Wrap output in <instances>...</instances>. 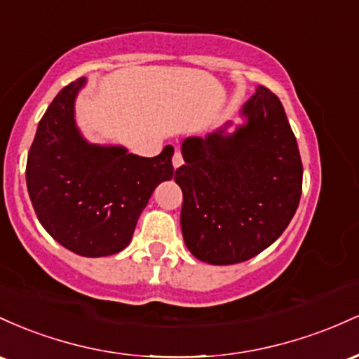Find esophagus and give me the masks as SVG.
Returning <instances> with one entry per match:
<instances>
[{
  "label": "esophagus",
  "instance_id": "esophagus-1",
  "mask_svg": "<svg viewBox=\"0 0 359 359\" xmlns=\"http://www.w3.org/2000/svg\"><path fill=\"white\" fill-rule=\"evenodd\" d=\"M181 164H183V154H181L178 149H176V152H175V154H172V166L180 168Z\"/></svg>",
  "mask_w": 359,
  "mask_h": 359
}]
</instances>
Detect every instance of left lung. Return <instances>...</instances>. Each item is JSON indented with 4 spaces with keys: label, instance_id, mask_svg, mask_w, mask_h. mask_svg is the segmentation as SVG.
I'll return each instance as SVG.
<instances>
[{
    "label": "left lung",
    "instance_id": "1",
    "mask_svg": "<svg viewBox=\"0 0 359 359\" xmlns=\"http://www.w3.org/2000/svg\"><path fill=\"white\" fill-rule=\"evenodd\" d=\"M245 126L183 142L175 181L183 191L181 231L196 259L236 264L271 245L302 195V159L283 104L257 86L244 104Z\"/></svg>",
    "mask_w": 359,
    "mask_h": 359
}]
</instances>
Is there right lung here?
<instances>
[{"mask_svg":"<svg viewBox=\"0 0 359 359\" xmlns=\"http://www.w3.org/2000/svg\"><path fill=\"white\" fill-rule=\"evenodd\" d=\"M84 78L57 93L28 151L27 188L40 224L60 245L100 257L130 243L140 212L161 181L175 175L166 146L156 158L123 147L93 146L74 123V100Z\"/></svg>","mask_w":359,"mask_h":359,"instance_id":"1","label":"right lung"}]
</instances>
